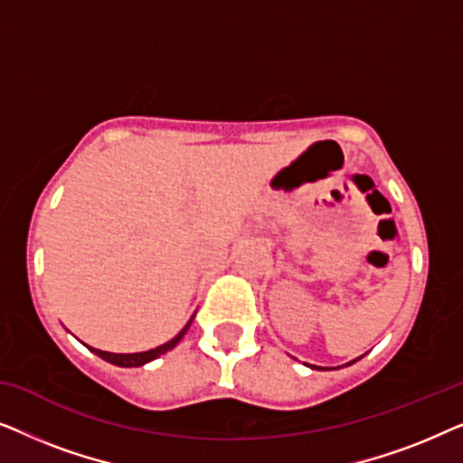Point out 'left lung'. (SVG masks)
Segmentation results:
<instances>
[{
    "label": "left lung",
    "instance_id": "obj_1",
    "mask_svg": "<svg viewBox=\"0 0 463 463\" xmlns=\"http://www.w3.org/2000/svg\"><path fill=\"white\" fill-rule=\"evenodd\" d=\"M350 364H352V363H350ZM312 369H316V366H312Z\"/></svg>",
    "mask_w": 463,
    "mask_h": 463
}]
</instances>
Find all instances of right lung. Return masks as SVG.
I'll return each mask as SVG.
<instances>
[{"instance_id": "add662e5", "label": "right lung", "mask_w": 463, "mask_h": 463, "mask_svg": "<svg viewBox=\"0 0 463 463\" xmlns=\"http://www.w3.org/2000/svg\"><path fill=\"white\" fill-rule=\"evenodd\" d=\"M192 320H194V318H192ZM192 320L187 322L185 328H183V331H181L179 335H176L175 339H170V341H166V344H164V345L154 347V350H149V352H138V354H111V352H103V350H94V347H90V350H92L94 354H97V356L107 360V363L118 364V366H141V364H147V363H151V360H156L157 356H162V354H166L168 350H173V347L183 339V335L187 333V328H189V325H192Z\"/></svg>"}]
</instances>
